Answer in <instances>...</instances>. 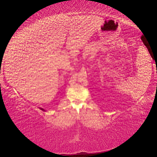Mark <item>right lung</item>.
I'll return each instance as SVG.
<instances>
[{
	"instance_id": "add662e5",
	"label": "right lung",
	"mask_w": 157,
	"mask_h": 157,
	"mask_svg": "<svg viewBox=\"0 0 157 157\" xmlns=\"http://www.w3.org/2000/svg\"><path fill=\"white\" fill-rule=\"evenodd\" d=\"M40 109H41V110H42V111H45V110L44 109H43V108H40Z\"/></svg>"
}]
</instances>
